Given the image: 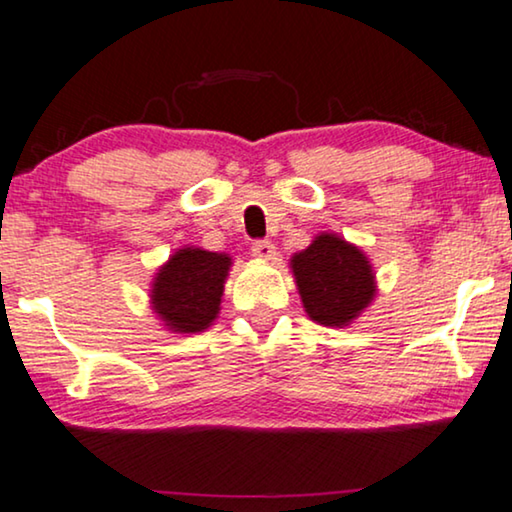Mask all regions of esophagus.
<instances>
[{"instance_id": "34e87169", "label": "esophagus", "mask_w": 512, "mask_h": 512, "mask_svg": "<svg viewBox=\"0 0 512 512\" xmlns=\"http://www.w3.org/2000/svg\"><path fill=\"white\" fill-rule=\"evenodd\" d=\"M251 254H254L256 258H263V261H272V258L277 256V249H275V244L268 240H256V242H251Z\"/></svg>"}]
</instances>
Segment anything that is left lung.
<instances>
[{"label":"left lung","instance_id":"left-lung-1","mask_svg":"<svg viewBox=\"0 0 512 512\" xmlns=\"http://www.w3.org/2000/svg\"><path fill=\"white\" fill-rule=\"evenodd\" d=\"M291 268L305 312L317 324L347 326L375 296L368 258L338 235H319L293 256Z\"/></svg>","mask_w":512,"mask_h":512}]
</instances>
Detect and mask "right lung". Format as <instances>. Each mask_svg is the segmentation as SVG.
Wrapping results in <instances>:
<instances>
[{
    "instance_id": "add662e5",
    "label": "right lung",
    "mask_w": 512,
    "mask_h": 512,
    "mask_svg": "<svg viewBox=\"0 0 512 512\" xmlns=\"http://www.w3.org/2000/svg\"><path fill=\"white\" fill-rule=\"evenodd\" d=\"M230 268L226 254L179 249L153 282V310L177 333H198L219 314L223 284Z\"/></svg>"
}]
</instances>
